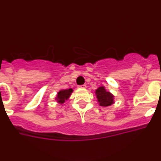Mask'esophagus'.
<instances>
[{"label": "esophagus", "instance_id": "1", "mask_svg": "<svg viewBox=\"0 0 161 161\" xmlns=\"http://www.w3.org/2000/svg\"><path fill=\"white\" fill-rule=\"evenodd\" d=\"M78 88H79V89H85V88H86V85H79V86H78Z\"/></svg>", "mask_w": 161, "mask_h": 161}]
</instances>
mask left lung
Here are the masks:
<instances>
[{"instance_id": "obj_1", "label": "left lung", "mask_w": 161, "mask_h": 161, "mask_svg": "<svg viewBox=\"0 0 161 161\" xmlns=\"http://www.w3.org/2000/svg\"><path fill=\"white\" fill-rule=\"evenodd\" d=\"M97 102L99 105L102 106H109L114 103V95L109 92L106 90L104 86H101L95 91Z\"/></svg>"}]
</instances>
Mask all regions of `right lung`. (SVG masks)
Wrapping results in <instances>:
<instances>
[{
	"mask_svg": "<svg viewBox=\"0 0 161 161\" xmlns=\"http://www.w3.org/2000/svg\"><path fill=\"white\" fill-rule=\"evenodd\" d=\"M72 92H73V90H72V89H62V90H60L59 92H58L55 100L57 101L58 103L59 104L64 103L65 101L68 100V98H69V97L71 96Z\"/></svg>",
	"mask_w": 161,
	"mask_h": 161,
	"instance_id": "1",
	"label": "right lung"
}]
</instances>
